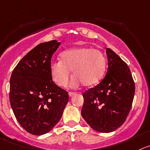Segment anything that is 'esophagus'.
<instances>
[{
    "label": "esophagus",
    "mask_w": 150,
    "mask_h": 150,
    "mask_svg": "<svg viewBox=\"0 0 150 150\" xmlns=\"http://www.w3.org/2000/svg\"><path fill=\"white\" fill-rule=\"evenodd\" d=\"M75 94V92H69V97H72V96H73Z\"/></svg>",
    "instance_id": "esophagus-1"
}]
</instances>
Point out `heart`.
Listing matches in <instances>:
<instances>
[{
    "mask_svg": "<svg viewBox=\"0 0 150 150\" xmlns=\"http://www.w3.org/2000/svg\"><path fill=\"white\" fill-rule=\"evenodd\" d=\"M107 61L98 50L89 47H75L60 54V61H52L50 72L54 83L65 86L72 71L71 86L75 87L83 83L86 87L93 86L102 80L106 71Z\"/></svg>",
    "mask_w": 150,
    "mask_h": 150,
    "instance_id": "b5f03b06",
    "label": "heart"
}]
</instances>
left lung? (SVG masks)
<instances>
[{
  "instance_id": "8db88e82",
  "label": "left lung",
  "mask_w": 150,
  "mask_h": 150,
  "mask_svg": "<svg viewBox=\"0 0 150 150\" xmlns=\"http://www.w3.org/2000/svg\"><path fill=\"white\" fill-rule=\"evenodd\" d=\"M106 53L107 72L98 84L83 92L81 115L93 129L107 133L126 121L135 87L127 64L110 49L107 48Z\"/></svg>"
}]
</instances>
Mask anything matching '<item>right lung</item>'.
I'll return each mask as SVG.
<instances>
[{"mask_svg": "<svg viewBox=\"0 0 150 150\" xmlns=\"http://www.w3.org/2000/svg\"><path fill=\"white\" fill-rule=\"evenodd\" d=\"M61 43L53 40L36 46L19 61L10 78L9 101L17 121L35 135L49 132L62 117L68 92L51 78L52 56Z\"/></svg>", "mask_w": 150, "mask_h": 150, "instance_id": "obj_1", "label": "right lung"}]
</instances>
